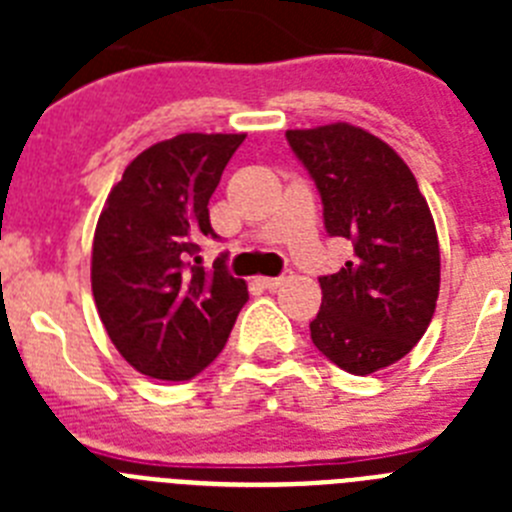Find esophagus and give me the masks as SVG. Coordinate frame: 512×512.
I'll return each instance as SVG.
<instances>
[{
    "label": "esophagus",
    "mask_w": 512,
    "mask_h": 512,
    "mask_svg": "<svg viewBox=\"0 0 512 512\" xmlns=\"http://www.w3.org/2000/svg\"><path fill=\"white\" fill-rule=\"evenodd\" d=\"M284 279H287V277H284V274H282V277H261L259 284L264 289H277V287H282Z\"/></svg>",
    "instance_id": "esophagus-1"
}]
</instances>
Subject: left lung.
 I'll use <instances>...</instances> for the list:
<instances>
[{
  "label": "left lung",
  "mask_w": 512,
  "mask_h": 512,
  "mask_svg": "<svg viewBox=\"0 0 512 512\" xmlns=\"http://www.w3.org/2000/svg\"><path fill=\"white\" fill-rule=\"evenodd\" d=\"M287 143L318 187L328 235L354 243V259L320 277L310 338L325 359L364 377L410 354L431 323L436 225L413 171L377 135L336 122L287 130Z\"/></svg>",
  "instance_id": "obj_1"
}]
</instances>
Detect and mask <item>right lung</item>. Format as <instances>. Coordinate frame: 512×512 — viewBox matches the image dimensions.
Instances as JSON below:
<instances>
[{
    "mask_svg": "<svg viewBox=\"0 0 512 512\" xmlns=\"http://www.w3.org/2000/svg\"><path fill=\"white\" fill-rule=\"evenodd\" d=\"M246 135L182 133L146 148L112 187L92 246V292L107 336L140 374L184 382L223 351L248 300L220 253L200 266L210 197Z\"/></svg>",
    "mask_w": 512,
    "mask_h": 512,
    "instance_id": "1",
    "label": "right lung"
}]
</instances>
